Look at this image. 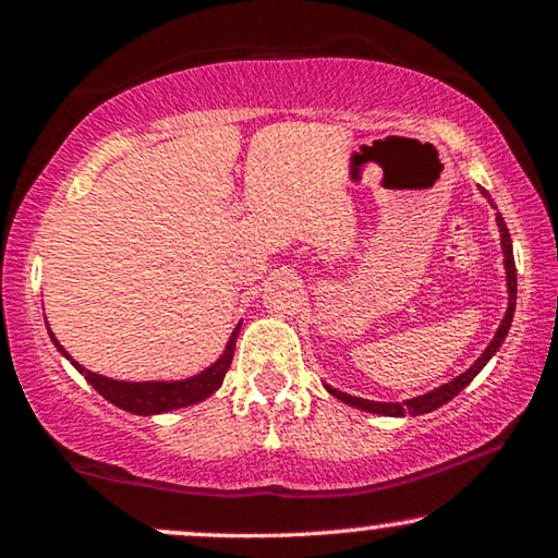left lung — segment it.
Returning <instances> with one entry per match:
<instances>
[{
    "label": "left lung",
    "mask_w": 558,
    "mask_h": 558,
    "mask_svg": "<svg viewBox=\"0 0 558 558\" xmlns=\"http://www.w3.org/2000/svg\"><path fill=\"white\" fill-rule=\"evenodd\" d=\"M480 193H483V195L487 197V203L493 205L490 195H487V190L480 187ZM495 220H498V228H500V248H502V256H506V258H502V264H506L508 310H506V317H502V323H500V327H498V332H495V338L490 340V345H487V348L483 350V355H480L477 361L472 363L468 371L460 373V376L449 380V384L434 388V391H429V393L414 396V399H407V401H368V399H361V396L342 393V391H338V388H332V386L325 384V388L335 396V399L342 401V403H348V407H355V409H361V411H368V414H380V416H407V414H411V416H422V414H429V411H434V409L445 407V403L452 401L454 396L462 391V388L470 386V380L475 378L477 373L485 368L487 361H490V357L500 350L502 340H506V335H508V330H510V323H513V312H515V292H518L515 287H518V284H515L513 241H510V233H508V228H506V220H502L500 213H498V216H495Z\"/></svg>",
    "instance_id": "8db88e82"
}]
</instances>
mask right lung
I'll return each mask as SVG.
<instances>
[{
  "instance_id": "right-lung-1",
  "label": "right lung",
  "mask_w": 558,
  "mask_h": 558,
  "mask_svg": "<svg viewBox=\"0 0 558 558\" xmlns=\"http://www.w3.org/2000/svg\"><path fill=\"white\" fill-rule=\"evenodd\" d=\"M239 330H241V323L233 327L231 338H228V342H226V350L220 353L216 363H210L208 368L195 373V376L180 378V380H117L109 376H98V373L83 368L78 361H73L71 353L60 345L50 327H48V335H50L52 345L60 350V355H65L68 361L73 363V368L78 371L81 376H86L88 384L94 386L106 401H111L113 407L129 411V414L155 416V414H165V411L193 407V403L205 401L210 393L218 391L220 384H223L228 368H231Z\"/></svg>"
}]
</instances>
